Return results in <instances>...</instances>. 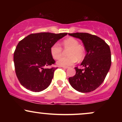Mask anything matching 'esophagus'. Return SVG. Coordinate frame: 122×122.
<instances>
[{
  "label": "esophagus",
  "mask_w": 122,
  "mask_h": 122,
  "mask_svg": "<svg viewBox=\"0 0 122 122\" xmlns=\"http://www.w3.org/2000/svg\"><path fill=\"white\" fill-rule=\"evenodd\" d=\"M62 68H64V69H68V67H64V66H62Z\"/></svg>",
  "instance_id": "1"
}]
</instances>
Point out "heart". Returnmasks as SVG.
<instances>
[{"mask_svg": "<svg viewBox=\"0 0 122 122\" xmlns=\"http://www.w3.org/2000/svg\"><path fill=\"white\" fill-rule=\"evenodd\" d=\"M64 49L67 50L68 57H62L57 61V65L61 66L68 67L73 65L77 59L82 60L85 57V50L82 46L80 45L76 39L70 37L62 42ZM50 53L54 59L57 60L62 56L63 50L59 43H56L51 46Z\"/></svg>", "mask_w": 122, "mask_h": 122, "instance_id": "heart-1", "label": "heart"}]
</instances>
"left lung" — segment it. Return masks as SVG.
<instances>
[{
    "label": "left lung",
    "instance_id": "8db88e82",
    "mask_svg": "<svg viewBox=\"0 0 122 122\" xmlns=\"http://www.w3.org/2000/svg\"><path fill=\"white\" fill-rule=\"evenodd\" d=\"M69 36L82 41L86 51L81 65L76 67V75L69 78L70 84L77 91L86 93L95 90L104 81L111 65L110 46L104 40L86 33H69Z\"/></svg>",
    "mask_w": 122,
    "mask_h": 122
}]
</instances>
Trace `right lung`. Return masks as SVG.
<instances>
[{"mask_svg":"<svg viewBox=\"0 0 122 122\" xmlns=\"http://www.w3.org/2000/svg\"><path fill=\"white\" fill-rule=\"evenodd\" d=\"M67 34H31L18 43L14 53V61L16 76L22 86L36 92L49 86L57 69L44 68L55 63L50 48Z\"/></svg>","mask_w":122,"mask_h":122,"instance_id":"add662e5","label":"right lung"}]
</instances>
